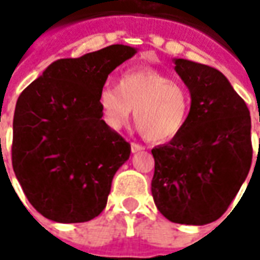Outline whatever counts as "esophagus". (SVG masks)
<instances>
[{
    "instance_id": "esophagus-1",
    "label": "esophagus",
    "mask_w": 260,
    "mask_h": 260,
    "mask_svg": "<svg viewBox=\"0 0 260 260\" xmlns=\"http://www.w3.org/2000/svg\"><path fill=\"white\" fill-rule=\"evenodd\" d=\"M145 147L142 145H137V143H132V152L133 153H137V152H140V150H143Z\"/></svg>"
}]
</instances>
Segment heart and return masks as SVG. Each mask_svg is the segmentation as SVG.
I'll return each mask as SVG.
<instances>
[{
    "label": "heart",
    "mask_w": 260,
    "mask_h": 260,
    "mask_svg": "<svg viewBox=\"0 0 260 260\" xmlns=\"http://www.w3.org/2000/svg\"><path fill=\"white\" fill-rule=\"evenodd\" d=\"M103 121L111 130L127 124L135 110L140 132L150 142H165L186 124L191 98L184 85L152 68L127 71L118 86L105 85L98 94Z\"/></svg>",
    "instance_id": "b5f03b06"
}]
</instances>
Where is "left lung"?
<instances>
[{
	"mask_svg": "<svg viewBox=\"0 0 260 260\" xmlns=\"http://www.w3.org/2000/svg\"><path fill=\"white\" fill-rule=\"evenodd\" d=\"M188 86L191 108L184 128L152 149V195L169 221L203 225L224 214L252 165L250 113L220 71L174 59Z\"/></svg>",
	"mask_w": 260,
	"mask_h": 260,
	"instance_id": "obj_1",
	"label": "left lung"
}]
</instances>
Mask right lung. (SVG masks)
Here are the masks:
<instances>
[{
    "instance_id": "obj_1",
    "label": "right lung",
    "mask_w": 260,
    "mask_h": 260,
    "mask_svg": "<svg viewBox=\"0 0 260 260\" xmlns=\"http://www.w3.org/2000/svg\"><path fill=\"white\" fill-rule=\"evenodd\" d=\"M137 49L111 45L59 59L25 88L13 121V169L27 200L56 223H84L107 205L130 145L101 118L98 94Z\"/></svg>"
}]
</instances>
